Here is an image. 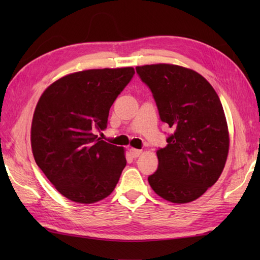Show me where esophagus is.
Segmentation results:
<instances>
[{
  "mask_svg": "<svg viewBox=\"0 0 260 260\" xmlns=\"http://www.w3.org/2000/svg\"><path fill=\"white\" fill-rule=\"evenodd\" d=\"M129 154H131L132 157L136 158V157H139V156L141 155L142 151H141V150H136V148H131V150H129Z\"/></svg>",
  "mask_w": 260,
  "mask_h": 260,
  "instance_id": "1",
  "label": "esophagus"
}]
</instances>
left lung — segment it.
<instances>
[{"mask_svg": "<svg viewBox=\"0 0 260 260\" xmlns=\"http://www.w3.org/2000/svg\"><path fill=\"white\" fill-rule=\"evenodd\" d=\"M136 73L151 88L161 120L174 129L156 151L158 168L148 183L167 201H194L227 162L230 139L221 102L203 76L182 66H139Z\"/></svg>", "mask_w": 260, "mask_h": 260, "instance_id": "8db88e82", "label": "left lung"}]
</instances>
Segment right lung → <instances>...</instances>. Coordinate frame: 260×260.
Segmentation results:
<instances>
[{
    "label": "right lung",
    "mask_w": 260,
    "mask_h": 260,
    "mask_svg": "<svg viewBox=\"0 0 260 260\" xmlns=\"http://www.w3.org/2000/svg\"><path fill=\"white\" fill-rule=\"evenodd\" d=\"M133 67L88 69L66 75L42 92L33 114L36 163L59 193L77 203L107 198L126 167L124 147L95 134L134 76Z\"/></svg>",
    "instance_id": "1"
}]
</instances>
